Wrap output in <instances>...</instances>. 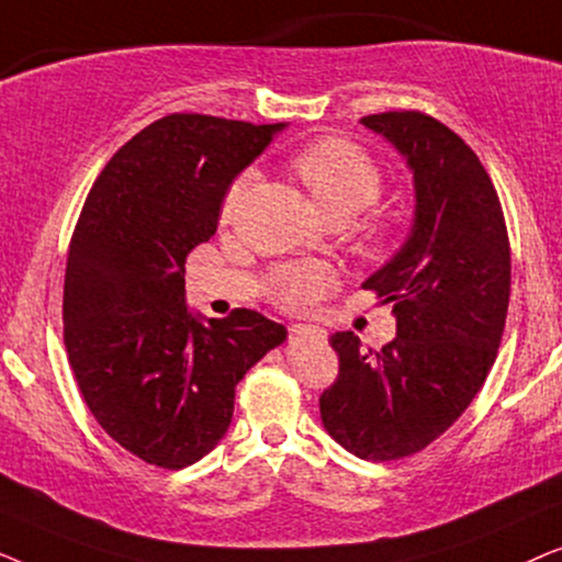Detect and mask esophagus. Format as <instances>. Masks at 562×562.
<instances>
[{
  "label": "esophagus",
  "mask_w": 562,
  "mask_h": 562,
  "mask_svg": "<svg viewBox=\"0 0 562 562\" xmlns=\"http://www.w3.org/2000/svg\"><path fill=\"white\" fill-rule=\"evenodd\" d=\"M289 333L291 337H306V340H325V333L312 325H291Z\"/></svg>",
  "instance_id": "esophagus-1"
}]
</instances>
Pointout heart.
<instances>
[{
    "mask_svg": "<svg viewBox=\"0 0 562 562\" xmlns=\"http://www.w3.org/2000/svg\"><path fill=\"white\" fill-rule=\"evenodd\" d=\"M294 173L317 206L319 217L350 222L381 196L383 176L373 158L356 143L325 137L312 143L294 158ZM250 176L243 173L229 183L222 220H233L248 191ZM333 271L322 263H289L276 268L268 279V294L286 310H304L333 289Z\"/></svg>",
    "mask_w": 562,
    "mask_h": 562,
    "instance_id": "heart-1",
    "label": "heart"
}]
</instances>
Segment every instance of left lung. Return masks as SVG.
<instances>
[{
  "instance_id": "obj_1",
  "label": "left lung",
  "mask_w": 562,
  "mask_h": 562,
  "mask_svg": "<svg viewBox=\"0 0 562 562\" xmlns=\"http://www.w3.org/2000/svg\"><path fill=\"white\" fill-rule=\"evenodd\" d=\"M360 122L406 160L414 220L402 248L363 281L391 304L396 337L379 352L350 329L329 337L340 375L319 414L352 456L396 460L437 440L486 381L509 310V237L486 168L450 127L422 112Z\"/></svg>"
}]
</instances>
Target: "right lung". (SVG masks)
<instances>
[{
  "label": "right lung",
  "mask_w": 562,
  "mask_h": 562,
  "mask_svg": "<svg viewBox=\"0 0 562 562\" xmlns=\"http://www.w3.org/2000/svg\"><path fill=\"white\" fill-rule=\"evenodd\" d=\"M283 127L168 114L114 153L83 204L64 283L68 363L104 432L145 463L176 471L217 448L235 386L286 340L260 312H191L183 286L229 183Z\"/></svg>",
  "instance_id": "1"
}]
</instances>
